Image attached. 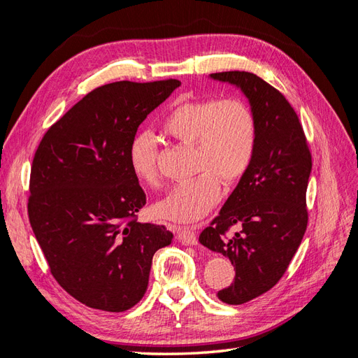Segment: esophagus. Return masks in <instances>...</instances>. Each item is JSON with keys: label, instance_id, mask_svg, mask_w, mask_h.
I'll return each mask as SVG.
<instances>
[{"label": "esophagus", "instance_id": "esophagus-1", "mask_svg": "<svg viewBox=\"0 0 358 358\" xmlns=\"http://www.w3.org/2000/svg\"><path fill=\"white\" fill-rule=\"evenodd\" d=\"M178 239L183 245H197V234L192 229H189V227H183V229H179Z\"/></svg>", "mask_w": 358, "mask_h": 358}]
</instances>
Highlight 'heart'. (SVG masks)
Listing matches in <instances>:
<instances>
[{"instance_id":"b5f03b06","label":"heart","mask_w":358,"mask_h":358,"mask_svg":"<svg viewBox=\"0 0 358 358\" xmlns=\"http://www.w3.org/2000/svg\"><path fill=\"white\" fill-rule=\"evenodd\" d=\"M162 131L183 146H192V173L157 203L162 218L194 222L218 203L222 185H234L251 169L258 143V124L252 107L241 99H201L183 101L162 119ZM128 164L148 187L162 182L158 143L152 133L138 131L128 146Z\"/></svg>"}]
</instances>
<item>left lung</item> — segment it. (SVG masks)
<instances>
[{"instance_id":"1","label":"left lung","mask_w":358,"mask_h":358,"mask_svg":"<svg viewBox=\"0 0 358 358\" xmlns=\"http://www.w3.org/2000/svg\"><path fill=\"white\" fill-rule=\"evenodd\" d=\"M212 78L239 86L258 124L251 169L199 237L236 270L234 282L216 296L227 305H242L279 282L301 243L312 155L296 110L272 85L248 71L213 73ZM234 224L241 230L233 235Z\"/></svg>"}]
</instances>
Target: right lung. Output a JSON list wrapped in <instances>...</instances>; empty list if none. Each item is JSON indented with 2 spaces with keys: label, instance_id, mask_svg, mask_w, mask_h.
Segmentation results:
<instances>
[{
  "label": "right lung",
  "instance_id": "1",
  "mask_svg": "<svg viewBox=\"0 0 358 358\" xmlns=\"http://www.w3.org/2000/svg\"><path fill=\"white\" fill-rule=\"evenodd\" d=\"M176 79L99 86L43 136L32 158L28 218L50 273L83 305L124 312L145 296L166 225L140 224L146 194L128 164L138 125Z\"/></svg>",
  "mask_w": 358,
  "mask_h": 358
}]
</instances>
